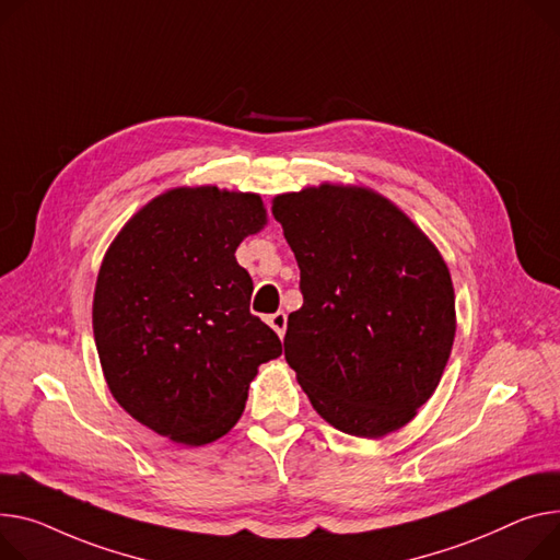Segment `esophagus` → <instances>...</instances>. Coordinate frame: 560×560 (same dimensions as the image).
<instances>
[{"label": "esophagus", "mask_w": 560, "mask_h": 560, "mask_svg": "<svg viewBox=\"0 0 560 560\" xmlns=\"http://www.w3.org/2000/svg\"><path fill=\"white\" fill-rule=\"evenodd\" d=\"M268 324L279 332V338H283V335H285V326H288V315H285L283 311H279V313H275V315L268 317Z\"/></svg>", "instance_id": "esophagus-1"}]
</instances>
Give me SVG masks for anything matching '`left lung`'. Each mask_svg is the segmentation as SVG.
Returning <instances> with one entry per match:
<instances>
[{
    "instance_id": "obj_1",
    "label": "left lung",
    "mask_w": 560,
    "mask_h": 560,
    "mask_svg": "<svg viewBox=\"0 0 560 560\" xmlns=\"http://www.w3.org/2000/svg\"><path fill=\"white\" fill-rule=\"evenodd\" d=\"M300 266L285 360L317 415L378 439L434 394L455 340L451 272L428 236L383 196L322 184L272 205Z\"/></svg>"
}]
</instances>
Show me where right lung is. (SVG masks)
I'll return each mask as SVG.
<instances>
[{"instance_id": "obj_1", "label": "right lung", "mask_w": 560, "mask_h": 560, "mask_svg": "<svg viewBox=\"0 0 560 560\" xmlns=\"http://www.w3.org/2000/svg\"><path fill=\"white\" fill-rule=\"evenodd\" d=\"M266 225L254 194L173 189L109 245L94 290V340L107 387L141 425L205 445L241 419L279 335L249 313L252 279L234 256Z\"/></svg>"}]
</instances>
